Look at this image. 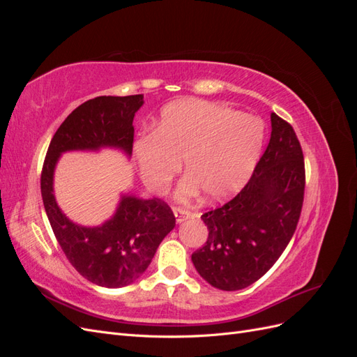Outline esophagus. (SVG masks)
Segmentation results:
<instances>
[{"label": "esophagus", "instance_id": "34e87169", "mask_svg": "<svg viewBox=\"0 0 357 357\" xmlns=\"http://www.w3.org/2000/svg\"><path fill=\"white\" fill-rule=\"evenodd\" d=\"M172 211H174L176 222H177V223H183L185 220L193 218V213H190V211H188V210H185V208H174Z\"/></svg>", "mask_w": 357, "mask_h": 357}]
</instances>
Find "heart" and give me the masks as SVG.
Returning <instances> with one entry per match:
<instances>
[{
	"instance_id": "b5f03b06",
	"label": "heart",
	"mask_w": 357,
	"mask_h": 357,
	"mask_svg": "<svg viewBox=\"0 0 357 357\" xmlns=\"http://www.w3.org/2000/svg\"><path fill=\"white\" fill-rule=\"evenodd\" d=\"M264 126L256 117L205 101L165 107L153 132L134 139L139 176L150 190H160L183 160L188 176L177 189L185 201L198 195L222 201L243 188L262 147Z\"/></svg>"
}]
</instances>
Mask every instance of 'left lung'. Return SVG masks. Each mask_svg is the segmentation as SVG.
Listing matches in <instances>:
<instances>
[{
  "instance_id": "left-lung-1",
  "label": "left lung",
  "mask_w": 357,
  "mask_h": 357,
  "mask_svg": "<svg viewBox=\"0 0 357 357\" xmlns=\"http://www.w3.org/2000/svg\"><path fill=\"white\" fill-rule=\"evenodd\" d=\"M304 189V156L296 134L271 113V138L250 180L223 207L201 215L208 238L192 255L198 274L226 291L257 282L294 236Z\"/></svg>"
}]
</instances>
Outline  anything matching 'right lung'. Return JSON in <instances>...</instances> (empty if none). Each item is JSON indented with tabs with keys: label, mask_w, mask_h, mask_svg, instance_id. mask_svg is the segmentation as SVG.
Wrapping results in <instances>:
<instances>
[{
	"label": "right lung",
	"mask_w": 357,
	"mask_h": 357,
	"mask_svg": "<svg viewBox=\"0 0 357 357\" xmlns=\"http://www.w3.org/2000/svg\"><path fill=\"white\" fill-rule=\"evenodd\" d=\"M143 104V95L98 96L83 102L58 128L43 165L41 197L53 234L77 273L101 287H123L142 277L160 241L174 229V214L164 201L125 192L110 219L96 226L79 225L58 205L53 177L59 158L68 152L114 149L131 158L132 121Z\"/></svg>",
	"instance_id": "right-lung-1"
}]
</instances>
